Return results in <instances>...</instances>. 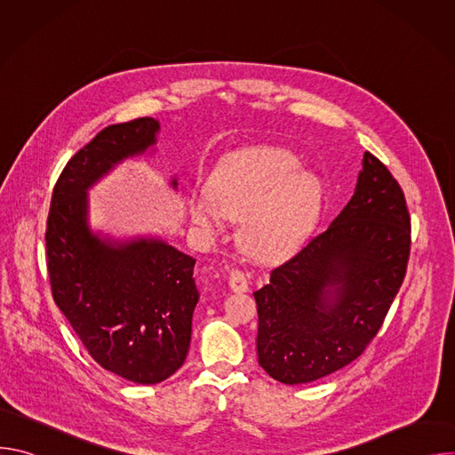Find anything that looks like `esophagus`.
<instances>
[{"instance_id": "obj_1", "label": "esophagus", "mask_w": 455, "mask_h": 455, "mask_svg": "<svg viewBox=\"0 0 455 455\" xmlns=\"http://www.w3.org/2000/svg\"><path fill=\"white\" fill-rule=\"evenodd\" d=\"M230 288L237 293H244L250 288L248 275L243 270H232L230 272Z\"/></svg>"}]
</instances>
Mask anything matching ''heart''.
<instances>
[{
    "label": "heart",
    "mask_w": 455,
    "mask_h": 455,
    "mask_svg": "<svg viewBox=\"0 0 455 455\" xmlns=\"http://www.w3.org/2000/svg\"><path fill=\"white\" fill-rule=\"evenodd\" d=\"M302 162L279 148H246L227 156L211 178V194L194 192L192 223L205 234L225 228L227 218L243 220L241 243L259 259L293 251L311 230L322 204L323 183Z\"/></svg>",
    "instance_id": "b5f03b06"
}]
</instances>
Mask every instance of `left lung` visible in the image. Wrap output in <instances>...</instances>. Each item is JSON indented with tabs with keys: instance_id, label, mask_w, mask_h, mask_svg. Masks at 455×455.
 Returning a JSON list of instances; mask_svg holds the SVG:
<instances>
[{
	"instance_id": "1",
	"label": "left lung",
	"mask_w": 455,
	"mask_h": 455,
	"mask_svg": "<svg viewBox=\"0 0 455 455\" xmlns=\"http://www.w3.org/2000/svg\"><path fill=\"white\" fill-rule=\"evenodd\" d=\"M409 253L403 190L365 151L349 204L253 293L259 365L277 381L299 385L356 360L400 291Z\"/></svg>"
}]
</instances>
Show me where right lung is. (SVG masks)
I'll list each match as a JSON object with an SVG mask.
<instances>
[{
  "label": "right lung",
  "mask_w": 455,
  "mask_h": 455,
  "mask_svg": "<svg viewBox=\"0 0 455 455\" xmlns=\"http://www.w3.org/2000/svg\"><path fill=\"white\" fill-rule=\"evenodd\" d=\"M158 132V120L135 118L104 127L77 151L53 187L44 235L55 304L100 367L142 385L167 379L187 358L200 299L196 259L155 237L93 234L88 188L122 160L144 155Z\"/></svg>",
  "instance_id": "right-lung-1"
}]
</instances>
